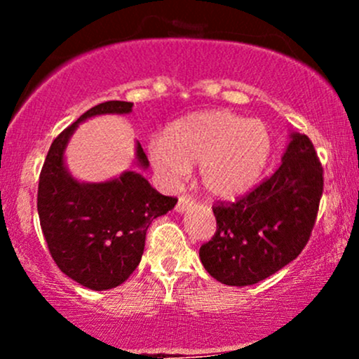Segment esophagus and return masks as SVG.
Masks as SVG:
<instances>
[{"label": "esophagus", "instance_id": "1", "mask_svg": "<svg viewBox=\"0 0 359 359\" xmlns=\"http://www.w3.org/2000/svg\"><path fill=\"white\" fill-rule=\"evenodd\" d=\"M192 203H194V199H192L191 196H189V194H182V196L179 197V201H177L175 209H177V211H179V212H184L185 209L191 208Z\"/></svg>", "mask_w": 359, "mask_h": 359}]
</instances>
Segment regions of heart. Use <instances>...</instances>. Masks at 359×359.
Instances as JSON below:
<instances>
[{
	"label": "heart",
	"instance_id": "obj_1",
	"mask_svg": "<svg viewBox=\"0 0 359 359\" xmlns=\"http://www.w3.org/2000/svg\"><path fill=\"white\" fill-rule=\"evenodd\" d=\"M271 137L259 119L231 111H204L175 119L162 140L150 147V158L167 180H179L199 165L203 187L214 197L233 199L258 182L270 158Z\"/></svg>",
	"mask_w": 359,
	"mask_h": 359
}]
</instances>
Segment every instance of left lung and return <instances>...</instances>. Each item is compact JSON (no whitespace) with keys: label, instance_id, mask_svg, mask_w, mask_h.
Segmentation results:
<instances>
[{"label":"left lung","instance_id":"1","mask_svg":"<svg viewBox=\"0 0 359 359\" xmlns=\"http://www.w3.org/2000/svg\"><path fill=\"white\" fill-rule=\"evenodd\" d=\"M324 170L312 142L294 133L283 162L234 203L212 205L216 233L201 246L204 269L221 283L253 285L288 265L314 229Z\"/></svg>","mask_w":359,"mask_h":359}]
</instances>
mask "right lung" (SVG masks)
Returning a JSON list of instances; mask_svg holds the SVG:
<instances>
[{"label": "right lung", "mask_w": 359, "mask_h": 359, "mask_svg": "<svg viewBox=\"0 0 359 359\" xmlns=\"http://www.w3.org/2000/svg\"><path fill=\"white\" fill-rule=\"evenodd\" d=\"M133 102L106 101L86 111L52 142L39 179L40 228L60 271L93 290L121 285L133 273L145 248L148 226L177 204L145 177L125 172L102 184H81L64 167V148L77 123L106 113H130ZM137 158L148 167L142 145Z\"/></svg>", "instance_id": "obj_1"}]
</instances>
